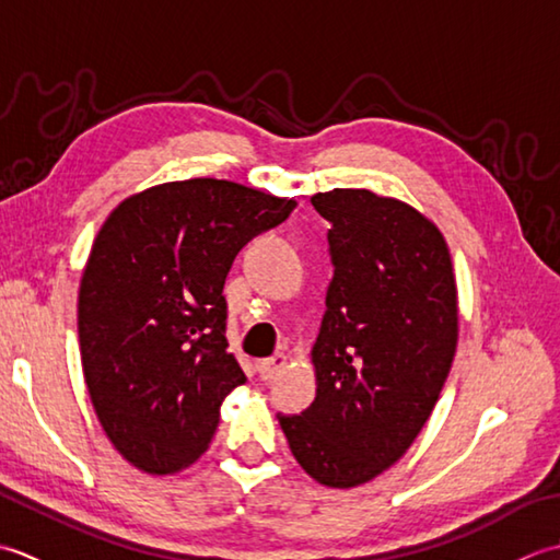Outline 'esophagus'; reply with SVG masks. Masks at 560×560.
Returning a JSON list of instances; mask_svg holds the SVG:
<instances>
[{"instance_id":"34e87169","label":"esophagus","mask_w":560,"mask_h":560,"mask_svg":"<svg viewBox=\"0 0 560 560\" xmlns=\"http://www.w3.org/2000/svg\"><path fill=\"white\" fill-rule=\"evenodd\" d=\"M284 368H288V355H282V352H278V355H272L268 360H260L258 362V374H260V380L270 382V380H276V376Z\"/></svg>"}]
</instances>
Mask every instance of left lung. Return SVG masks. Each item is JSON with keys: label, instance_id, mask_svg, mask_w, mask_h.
I'll list each match as a JSON object with an SVG mask.
<instances>
[{"label": "left lung", "instance_id": "obj_1", "mask_svg": "<svg viewBox=\"0 0 560 560\" xmlns=\"http://www.w3.org/2000/svg\"><path fill=\"white\" fill-rule=\"evenodd\" d=\"M334 280L312 348L316 398L280 416L316 483L355 488L408 452L435 408L459 340L450 246L413 205L368 188L316 192Z\"/></svg>", "mask_w": 560, "mask_h": 560}]
</instances>
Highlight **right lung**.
<instances>
[{"label":"right lung","instance_id":"obj_1","mask_svg":"<svg viewBox=\"0 0 560 560\" xmlns=\"http://www.w3.org/2000/svg\"><path fill=\"white\" fill-rule=\"evenodd\" d=\"M294 208L188 178L135 192L101 224L79 282V350L98 423L135 469L171 476L208 452L222 401L246 382L226 352V272Z\"/></svg>","mask_w":560,"mask_h":560}]
</instances>
